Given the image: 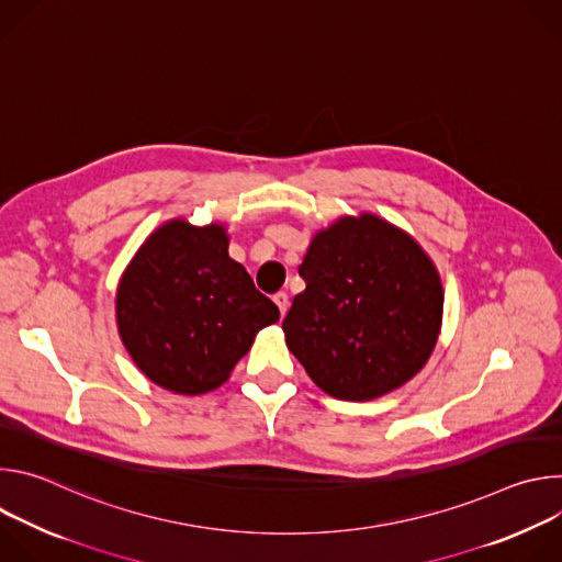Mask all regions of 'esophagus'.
Returning <instances> with one entry per match:
<instances>
[{"label": "esophagus", "instance_id": "esophagus-1", "mask_svg": "<svg viewBox=\"0 0 562 562\" xmlns=\"http://www.w3.org/2000/svg\"><path fill=\"white\" fill-rule=\"evenodd\" d=\"M273 302L278 304V308H280V313L284 315L286 313V308H289V295L284 293V291H278L276 295H273Z\"/></svg>", "mask_w": 562, "mask_h": 562}]
</instances>
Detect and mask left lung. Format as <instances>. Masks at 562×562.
<instances>
[{"label":"left lung","mask_w":562,"mask_h":562,"mask_svg":"<svg viewBox=\"0 0 562 562\" xmlns=\"http://www.w3.org/2000/svg\"><path fill=\"white\" fill-rule=\"evenodd\" d=\"M306 289L282 329L308 378L338 400H373L409 382L442 325L440 276L403 228L362 213L317 231L300 265Z\"/></svg>","instance_id":"1"}]
</instances>
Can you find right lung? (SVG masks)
<instances>
[{
  "label": "right lung",
  "instance_id": "right-lung-1",
  "mask_svg": "<svg viewBox=\"0 0 562 562\" xmlns=\"http://www.w3.org/2000/svg\"><path fill=\"white\" fill-rule=\"evenodd\" d=\"M115 317L128 356L150 382L200 395L228 380L280 311L228 258L222 224L171 220L146 237L126 267Z\"/></svg>",
  "mask_w": 562,
  "mask_h": 562
}]
</instances>
